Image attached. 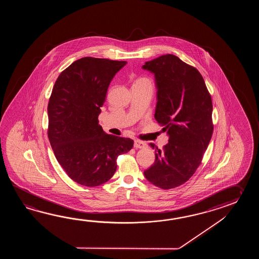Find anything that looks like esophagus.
Returning <instances> with one entry per match:
<instances>
[{"mask_svg": "<svg viewBox=\"0 0 259 259\" xmlns=\"http://www.w3.org/2000/svg\"><path fill=\"white\" fill-rule=\"evenodd\" d=\"M147 145H146V143H143V142H141V141H135L134 142V148L136 149H143L145 148Z\"/></svg>", "mask_w": 259, "mask_h": 259, "instance_id": "obj_1", "label": "esophagus"}]
</instances>
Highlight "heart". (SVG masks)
Returning <instances> with one entry per match:
<instances>
[{"label":"heart","instance_id":"obj_1","mask_svg":"<svg viewBox=\"0 0 259 259\" xmlns=\"http://www.w3.org/2000/svg\"><path fill=\"white\" fill-rule=\"evenodd\" d=\"M138 81H148L146 78H140Z\"/></svg>","mask_w":259,"mask_h":259}]
</instances>
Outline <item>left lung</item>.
<instances>
[{"label":"left lung","instance_id":"obj_1","mask_svg":"<svg viewBox=\"0 0 259 259\" xmlns=\"http://www.w3.org/2000/svg\"><path fill=\"white\" fill-rule=\"evenodd\" d=\"M143 67L154 74V118L169 135L162 150L151 143L155 161L144 176L156 187L169 190L188 182L202 163L214 131L211 94L200 72L176 55H162Z\"/></svg>","mask_w":259,"mask_h":259}]
</instances>
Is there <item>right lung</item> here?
<instances>
[{
	"label": "right lung",
	"mask_w": 259,
	"mask_h": 259,
	"mask_svg": "<svg viewBox=\"0 0 259 259\" xmlns=\"http://www.w3.org/2000/svg\"><path fill=\"white\" fill-rule=\"evenodd\" d=\"M126 61L83 57L61 72L48 103V138L67 176L87 187L109 181L118 155L133 141L105 133L98 124L107 89Z\"/></svg>",
	"instance_id": "add662e5"
}]
</instances>
